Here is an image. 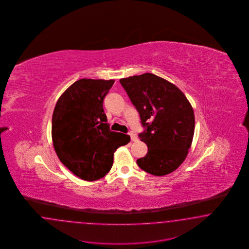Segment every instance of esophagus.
Returning <instances> with one entry per match:
<instances>
[{
    "label": "esophagus",
    "instance_id": "1",
    "mask_svg": "<svg viewBox=\"0 0 249 249\" xmlns=\"http://www.w3.org/2000/svg\"><path fill=\"white\" fill-rule=\"evenodd\" d=\"M129 136H130V139H131V141H132V142H136V141L138 140V138H137V135H136V134H134L133 132H130V133H129Z\"/></svg>",
    "mask_w": 249,
    "mask_h": 249
}]
</instances>
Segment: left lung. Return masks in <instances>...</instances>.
I'll use <instances>...</instances> for the list:
<instances>
[{
	"label": "left lung",
	"mask_w": 249,
	"mask_h": 249,
	"mask_svg": "<svg viewBox=\"0 0 249 249\" xmlns=\"http://www.w3.org/2000/svg\"><path fill=\"white\" fill-rule=\"evenodd\" d=\"M120 82L147 128L139 137L147 144L148 152L137 164L155 176L173 173L187 157L193 142L195 113L191 103L174 84L151 73Z\"/></svg>",
	"instance_id": "left-lung-1"
}]
</instances>
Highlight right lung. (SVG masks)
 Wrapping results in <instances>:
<instances>
[{"mask_svg": "<svg viewBox=\"0 0 249 249\" xmlns=\"http://www.w3.org/2000/svg\"><path fill=\"white\" fill-rule=\"evenodd\" d=\"M115 80L82 78L58 98L52 118L53 149L61 162L84 181H97L113 164L114 152L130 137L111 131L103 99Z\"/></svg>", "mask_w": 249, "mask_h": 249, "instance_id": "1", "label": "right lung"}]
</instances>
